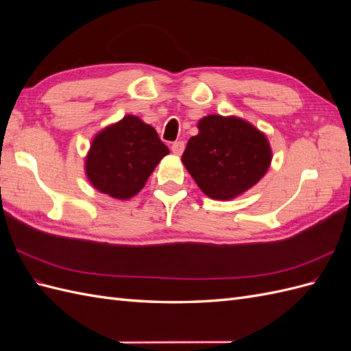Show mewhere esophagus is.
<instances>
[{"label":"esophagus","mask_w":351,"mask_h":351,"mask_svg":"<svg viewBox=\"0 0 351 351\" xmlns=\"http://www.w3.org/2000/svg\"><path fill=\"white\" fill-rule=\"evenodd\" d=\"M171 151H173V154L174 155H182L183 154V151H184V142H182V141H178V142H174L173 143V146H171Z\"/></svg>","instance_id":"obj_1"}]
</instances>
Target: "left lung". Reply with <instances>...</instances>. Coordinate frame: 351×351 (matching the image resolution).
Returning <instances> with one entry per match:
<instances>
[{
    "label": "left lung",
    "instance_id": "8db88e82",
    "mask_svg": "<svg viewBox=\"0 0 351 351\" xmlns=\"http://www.w3.org/2000/svg\"><path fill=\"white\" fill-rule=\"evenodd\" d=\"M197 129L182 161L206 196L234 199L267 174L271 146L267 136L250 123L212 114L197 123Z\"/></svg>",
    "mask_w": 351,
    "mask_h": 351
}]
</instances>
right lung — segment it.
<instances>
[{"label":"right lung","mask_w":351,"mask_h":351,"mask_svg":"<svg viewBox=\"0 0 351 351\" xmlns=\"http://www.w3.org/2000/svg\"><path fill=\"white\" fill-rule=\"evenodd\" d=\"M152 125L125 115L93 137L84 169L101 193L125 200L137 195L155 167L168 155Z\"/></svg>","instance_id":"right-lung-1"}]
</instances>
